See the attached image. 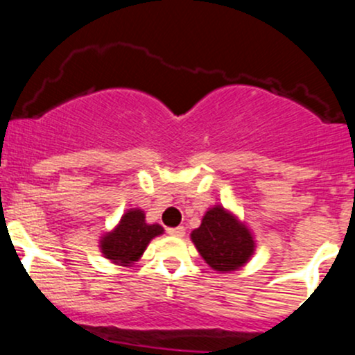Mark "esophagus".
<instances>
[{
    "mask_svg": "<svg viewBox=\"0 0 355 355\" xmlns=\"http://www.w3.org/2000/svg\"><path fill=\"white\" fill-rule=\"evenodd\" d=\"M168 235H172V237L182 239L183 235H185V229H183V227H175V229H168Z\"/></svg>",
    "mask_w": 355,
    "mask_h": 355,
    "instance_id": "34e87169",
    "label": "esophagus"
}]
</instances>
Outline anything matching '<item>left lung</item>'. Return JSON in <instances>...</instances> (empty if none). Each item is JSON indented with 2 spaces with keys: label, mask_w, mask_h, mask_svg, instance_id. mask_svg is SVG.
Returning <instances> with one entry per match:
<instances>
[{
  "label": "left lung",
  "mask_w": 355,
  "mask_h": 355,
  "mask_svg": "<svg viewBox=\"0 0 355 355\" xmlns=\"http://www.w3.org/2000/svg\"><path fill=\"white\" fill-rule=\"evenodd\" d=\"M191 242L205 263L218 274L239 270L255 254V237L247 223L223 205L210 207L198 229L191 230Z\"/></svg>",
  "instance_id": "left-lung-1"
}]
</instances>
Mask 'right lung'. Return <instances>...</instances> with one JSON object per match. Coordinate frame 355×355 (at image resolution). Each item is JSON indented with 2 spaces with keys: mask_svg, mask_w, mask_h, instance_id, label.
I'll return each instance as SVG.
<instances>
[{
  "mask_svg": "<svg viewBox=\"0 0 355 355\" xmlns=\"http://www.w3.org/2000/svg\"><path fill=\"white\" fill-rule=\"evenodd\" d=\"M164 234L158 223H146L145 211L128 209L112 230L105 232L98 240L101 255L121 267H132L144 255L155 237Z\"/></svg>",
  "mask_w": 355,
  "mask_h": 355,
  "instance_id": "add662e5",
  "label": "right lung"
}]
</instances>
